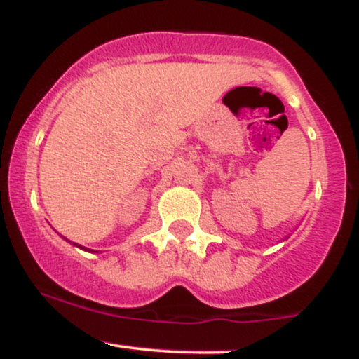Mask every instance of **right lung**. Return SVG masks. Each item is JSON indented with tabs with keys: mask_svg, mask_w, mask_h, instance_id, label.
I'll return each instance as SVG.
<instances>
[{
	"mask_svg": "<svg viewBox=\"0 0 359 359\" xmlns=\"http://www.w3.org/2000/svg\"><path fill=\"white\" fill-rule=\"evenodd\" d=\"M65 240V238H64ZM74 246H77V248H81V250H86V251H94V250H89V248H84V246H81V245H77V243H74Z\"/></svg>",
	"mask_w": 359,
	"mask_h": 359,
	"instance_id": "obj_1",
	"label": "right lung"
}]
</instances>
